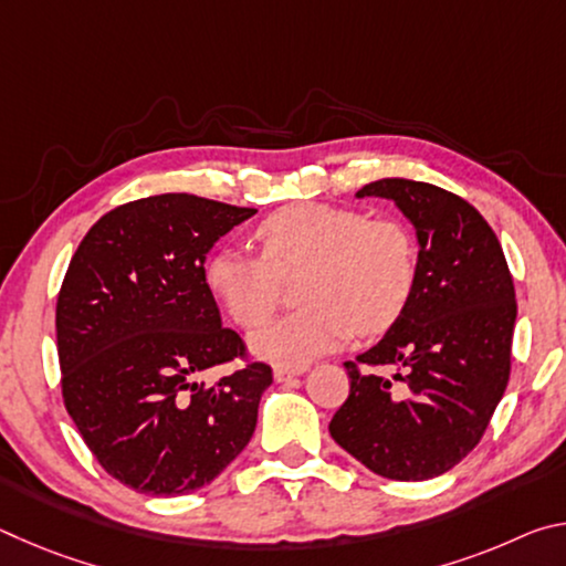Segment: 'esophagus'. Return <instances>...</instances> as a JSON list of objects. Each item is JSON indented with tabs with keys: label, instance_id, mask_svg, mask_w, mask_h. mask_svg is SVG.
Listing matches in <instances>:
<instances>
[{
	"label": "esophagus",
	"instance_id": "obj_1",
	"mask_svg": "<svg viewBox=\"0 0 566 566\" xmlns=\"http://www.w3.org/2000/svg\"><path fill=\"white\" fill-rule=\"evenodd\" d=\"M302 367H276L274 369V379L276 381H290V379H294V377H300L302 375Z\"/></svg>",
	"mask_w": 566,
	"mask_h": 566
}]
</instances>
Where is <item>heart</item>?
<instances>
[{
  "instance_id": "b5f03b06",
  "label": "heart",
  "mask_w": 566,
  "mask_h": 566,
  "mask_svg": "<svg viewBox=\"0 0 566 566\" xmlns=\"http://www.w3.org/2000/svg\"><path fill=\"white\" fill-rule=\"evenodd\" d=\"M262 254L224 247L209 256V292L242 329H260L282 302V280L304 270L300 312L252 339V349L282 367H302L337 349L354 329H387L417 282V242L397 217H367L354 207L290 205L256 227Z\"/></svg>"
}]
</instances>
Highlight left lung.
<instances>
[{"instance_id":"obj_1","label":"left lung","mask_w":566,"mask_h":566,"mask_svg":"<svg viewBox=\"0 0 566 566\" xmlns=\"http://www.w3.org/2000/svg\"><path fill=\"white\" fill-rule=\"evenodd\" d=\"M357 197L391 199L415 224L417 282L385 337L344 361L349 397L329 434L375 474L424 482L472 452L500 405L514 282L500 239L467 199L411 179L371 181Z\"/></svg>"}]
</instances>
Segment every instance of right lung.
Listing matches in <instances>:
<instances>
[{"label":"right lung","instance_id":"add662e5","mask_svg":"<svg viewBox=\"0 0 566 566\" xmlns=\"http://www.w3.org/2000/svg\"><path fill=\"white\" fill-rule=\"evenodd\" d=\"M256 212L195 195L127 202L94 224L56 296L64 407L117 482L151 496L202 490L249 444L272 367L222 327L207 252ZM245 364L212 388L196 377Z\"/></svg>","mask_w":566,"mask_h":566}]
</instances>
